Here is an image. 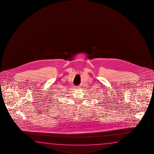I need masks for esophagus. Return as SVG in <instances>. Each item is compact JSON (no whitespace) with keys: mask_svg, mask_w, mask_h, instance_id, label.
<instances>
[{"mask_svg":"<svg viewBox=\"0 0 154 154\" xmlns=\"http://www.w3.org/2000/svg\"><path fill=\"white\" fill-rule=\"evenodd\" d=\"M81 88V86H79L78 88H77V89H79Z\"/></svg>","mask_w":154,"mask_h":154,"instance_id":"1","label":"esophagus"}]
</instances>
